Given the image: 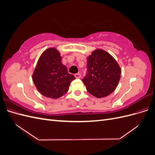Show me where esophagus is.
<instances>
[{
	"mask_svg": "<svg viewBox=\"0 0 155 155\" xmlns=\"http://www.w3.org/2000/svg\"><path fill=\"white\" fill-rule=\"evenodd\" d=\"M74 76L76 77V78H81V74H79V73H78V74H75Z\"/></svg>",
	"mask_w": 155,
	"mask_h": 155,
	"instance_id": "esophagus-1",
	"label": "esophagus"
}]
</instances>
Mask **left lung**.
I'll return each mask as SVG.
<instances>
[{
    "mask_svg": "<svg viewBox=\"0 0 155 155\" xmlns=\"http://www.w3.org/2000/svg\"><path fill=\"white\" fill-rule=\"evenodd\" d=\"M87 72L82 80L87 91L96 97L101 98L114 91L120 81L121 70L110 54L96 49L88 56Z\"/></svg>",
    "mask_w": 155,
    "mask_h": 155,
    "instance_id": "1",
    "label": "left lung"
}]
</instances>
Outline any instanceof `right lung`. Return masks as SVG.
Masks as SVG:
<instances>
[{"label": "right lung", "mask_w": 155, "mask_h": 155, "mask_svg": "<svg viewBox=\"0 0 155 155\" xmlns=\"http://www.w3.org/2000/svg\"><path fill=\"white\" fill-rule=\"evenodd\" d=\"M75 77L68 74L56 48H48L41 55L32 74V80L42 95L57 99L66 94Z\"/></svg>", "instance_id": "add662e5"}]
</instances>
